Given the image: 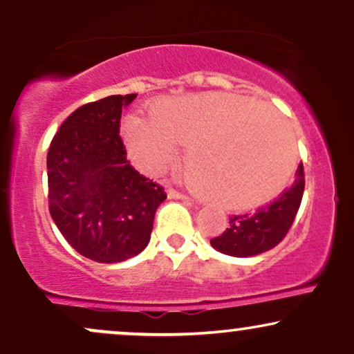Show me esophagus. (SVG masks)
<instances>
[{
    "instance_id": "obj_1",
    "label": "esophagus",
    "mask_w": 354,
    "mask_h": 354,
    "mask_svg": "<svg viewBox=\"0 0 354 354\" xmlns=\"http://www.w3.org/2000/svg\"><path fill=\"white\" fill-rule=\"evenodd\" d=\"M166 194H168V198H173V200H188V196H185V194L178 193V191H174L171 188L166 189Z\"/></svg>"
}]
</instances>
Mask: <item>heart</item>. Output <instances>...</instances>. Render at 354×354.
<instances>
[{"label": "heart", "mask_w": 354, "mask_h": 354, "mask_svg": "<svg viewBox=\"0 0 354 354\" xmlns=\"http://www.w3.org/2000/svg\"><path fill=\"white\" fill-rule=\"evenodd\" d=\"M126 149L141 171L161 174L186 145V180L205 200L228 209L265 205L295 168L290 126L274 109L231 93H200L154 101L149 120L128 116ZM287 140L283 146L282 136Z\"/></svg>", "instance_id": "obj_1"}]
</instances>
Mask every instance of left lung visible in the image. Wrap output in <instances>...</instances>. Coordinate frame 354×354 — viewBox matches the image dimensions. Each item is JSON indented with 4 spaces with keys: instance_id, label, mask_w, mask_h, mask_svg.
<instances>
[{
    "instance_id": "left-lung-1",
    "label": "left lung",
    "mask_w": 354,
    "mask_h": 354,
    "mask_svg": "<svg viewBox=\"0 0 354 354\" xmlns=\"http://www.w3.org/2000/svg\"><path fill=\"white\" fill-rule=\"evenodd\" d=\"M304 191L303 168L296 171V181L273 203L254 214L230 218V228L211 239V246L223 254L248 258L271 250L286 236L301 205Z\"/></svg>"
}]
</instances>
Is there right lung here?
<instances>
[{
    "label": "right lung",
    "mask_w": 354,
    "mask_h": 354,
    "mask_svg": "<svg viewBox=\"0 0 354 354\" xmlns=\"http://www.w3.org/2000/svg\"><path fill=\"white\" fill-rule=\"evenodd\" d=\"M136 95H113L73 111L48 151V203L59 233L84 258L121 263L151 238L163 188L126 160L121 109Z\"/></svg>",
    "instance_id": "1"
}]
</instances>
